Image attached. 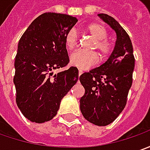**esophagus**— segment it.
<instances>
[{"instance_id":"obj_1","label":"esophagus","mask_w":150,"mask_h":150,"mask_svg":"<svg viewBox=\"0 0 150 150\" xmlns=\"http://www.w3.org/2000/svg\"><path fill=\"white\" fill-rule=\"evenodd\" d=\"M82 73H83V71L79 69V77H80V75H82Z\"/></svg>"}]
</instances>
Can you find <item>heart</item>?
Listing matches in <instances>:
<instances>
[{"mask_svg":"<svg viewBox=\"0 0 150 150\" xmlns=\"http://www.w3.org/2000/svg\"><path fill=\"white\" fill-rule=\"evenodd\" d=\"M87 30L96 40V46L103 55L110 54L112 50V44L106 40L108 32L106 29L100 24H91ZM78 43V32L75 28L70 29L65 35V47L68 50H73ZM100 60L99 54L96 52L85 51L82 50H76L72 53L70 57V64L81 70L89 69L96 65Z\"/></svg>","mask_w":150,"mask_h":150,"instance_id":"obj_1","label":"heart"}]
</instances>
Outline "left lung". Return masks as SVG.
Instances as JSON below:
<instances>
[{
	"label": "left lung",
	"instance_id": "obj_1",
	"mask_svg": "<svg viewBox=\"0 0 150 150\" xmlns=\"http://www.w3.org/2000/svg\"><path fill=\"white\" fill-rule=\"evenodd\" d=\"M116 33L114 50L109 59L96 69L80 76L85 95L80 98V111L86 120L98 126L111 124L126 105L133 81L134 56L129 35L115 19L98 14Z\"/></svg>",
	"mask_w": 150,
	"mask_h": 150
}]
</instances>
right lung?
Here are the masks:
<instances>
[{
    "label": "right lung",
    "mask_w": 150,
    "mask_h": 150,
    "mask_svg": "<svg viewBox=\"0 0 150 150\" xmlns=\"http://www.w3.org/2000/svg\"><path fill=\"white\" fill-rule=\"evenodd\" d=\"M77 21L65 14L44 13L34 20L19 40L13 80L16 100L31 122L52 120L61 100L78 80L79 71L74 66L56 75L52 72L70 61L65 35Z\"/></svg>",
    "instance_id": "add662e5"
}]
</instances>
